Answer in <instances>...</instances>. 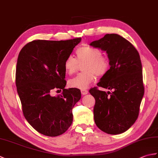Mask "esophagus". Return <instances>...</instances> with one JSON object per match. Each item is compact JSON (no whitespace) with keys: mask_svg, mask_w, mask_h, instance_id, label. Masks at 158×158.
Listing matches in <instances>:
<instances>
[{"mask_svg":"<svg viewBox=\"0 0 158 158\" xmlns=\"http://www.w3.org/2000/svg\"><path fill=\"white\" fill-rule=\"evenodd\" d=\"M81 92L83 95H86V94H88V90H86V89H81Z\"/></svg>","mask_w":158,"mask_h":158,"instance_id":"34e87169","label":"esophagus"}]
</instances>
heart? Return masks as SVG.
<instances>
[{
  "instance_id": "1",
  "label": "heart",
  "mask_w": 158,
  "mask_h": 158,
  "mask_svg": "<svg viewBox=\"0 0 158 158\" xmlns=\"http://www.w3.org/2000/svg\"><path fill=\"white\" fill-rule=\"evenodd\" d=\"M77 59L73 56L66 58L64 67L69 75H73L77 71L78 63H84L83 70L85 72L79 74L70 79L69 85L74 88L84 89L91 84L97 76L105 75L109 68V60L102 56L100 49L89 46H83L77 49Z\"/></svg>"
}]
</instances>
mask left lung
<instances>
[{
  "label": "left lung",
  "instance_id": "1",
  "mask_svg": "<svg viewBox=\"0 0 158 158\" xmlns=\"http://www.w3.org/2000/svg\"><path fill=\"white\" fill-rule=\"evenodd\" d=\"M89 45L107 53L110 67L97 85L113 90L107 93L96 88L89 90L96 100L94 122L107 134H122L138 118L144 95L139 53L128 41L117 34H106Z\"/></svg>",
  "mask_w": 158,
  "mask_h": 158
}]
</instances>
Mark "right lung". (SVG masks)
I'll return each mask as SVG.
<instances>
[{
  "label": "right lung",
  "mask_w": 158,
  "mask_h": 158,
  "mask_svg": "<svg viewBox=\"0 0 158 158\" xmlns=\"http://www.w3.org/2000/svg\"><path fill=\"white\" fill-rule=\"evenodd\" d=\"M81 38L66 41L36 40L20 51L16 66L15 83L23 115L43 135H62L73 123L72 109L81 99L77 88L65 89L64 63ZM62 95L53 97L54 90Z\"/></svg>",
  "instance_id": "obj_1"
}]
</instances>
